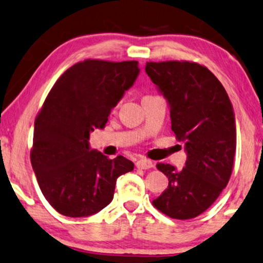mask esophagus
Instances as JSON below:
<instances>
[{"instance_id": "34e87169", "label": "esophagus", "mask_w": 263, "mask_h": 263, "mask_svg": "<svg viewBox=\"0 0 263 263\" xmlns=\"http://www.w3.org/2000/svg\"><path fill=\"white\" fill-rule=\"evenodd\" d=\"M136 166H137L139 170H149V168H152L154 164L152 161L148 159H139L137 162H136Z\"/></svg>"}]
</instances>
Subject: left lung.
I'll return each instance as SVG.
<instances>
[{"label":"left lung","instance_id":"8db88e82","mask_svg":"<svg viewBox=\"0 0 263 263\" xmlns=\"http://www.w3.org/2000/svg\"><path fill=\"white\" fill-rule=\"evenodd\" d=\"M145 72L167 100L172 131L185 142L186 162L178 171L157 170L168 187L154 205L173 219H192L207 211L229 183L236 153V117L225 87L196 62H146Z\"/></svg>","mask_w":263,"mask_h":263}]
</instances>
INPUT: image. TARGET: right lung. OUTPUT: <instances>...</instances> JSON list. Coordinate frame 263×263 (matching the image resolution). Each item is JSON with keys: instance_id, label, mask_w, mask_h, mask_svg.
I'll use <instances>...</instances> for the list:
<instances>
[{"instance_id": "add662e5", "label": "right lung", "mask_w": 263, "mask_h": 263, "mask_svg": "<svg viewBox=\"0 0 263 263\" xmlns=\"http://www.w3.org/2000/svg\"><path fill=\"white\" fill-rule=\"evenodd\" d=\"M137 61L85 60L56 80L34 121L31 163L42 194L60 214L90 216L111 202L117 179L132 161L91 149L90 134L134 85Z\"/></svg>"}]
</instances>
